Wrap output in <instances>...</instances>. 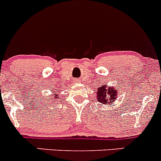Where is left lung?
Returning <instances> with one entry per match:
<instances>
[{
    "label": "left lung",
    "mask_w": 161,
    "mask_h": 161,
    "mask_svg": "<svg viewBox=\"0 0 161 161\" xmlns=\"http://www.w3.org/2000/svg\"><path fill=\"white\" fill-rule=\"evenodd\" d=\"M97 101L100 102L102 105H112L113 102H114V99L118 97V90L116 88L112 87L110 88L108 87V84L106 85H100L97 88Z\"/></svg>",
    "instance_id": "left-lung-1"
}]
</instances>
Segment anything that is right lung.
Wrapping results in <instances>:
<instances>
[{
    "mask_svg": "<svg viewBox=\"0 0 161 161\" xmlns=\"http://www.w3.org/2000/svg\"><path fill=\"white\" fill-rule=\"evenodd\" d=\"M53 90H52V91H53ZM58 90H57V92H58ZM58 99H59V97H58V96H57V93H56V94H55L53 96H52L50 98H48V99H47V102H50V103L53 102V103H54L57 102V101L58 100Z\"/></svg>",
    "mask_w": 161,
    "mask_h": 161,
    "instance_id": "right-lung-1",
    "label": "right lung"
}]
</instances>
